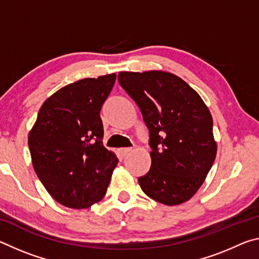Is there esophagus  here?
<instances>
[{"instance_id": "34e87169", "label": "esophagus", "mask_w": 259, "mask_h": 259, "mask_svg": "<svg viewBox=\"0 0 259 259\" xmlns=\"http://www.w3.org/2000/svg\"><path fill=\"white\" fill-rule=\"evenodd\" d=\"M130 152H133V148H120L119 150V153L121 154V156H126L129 154Z\"/></svg>"}]
</instances>
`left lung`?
Listing matches in <instances>:
<instances>
[{
  "label": "left lung",
  "mask_w": 259,
  "mask_h": 259,
  "mask_svg": "<svg viewBox=\"0 0 259 259\" xmlns=\"http://www.w3.org/2000/svg\"><path fill=\"white\" fill-rule=\"evenodd\" d=\"M117 80L138 105L150 130L152 164L138 178L143 192L165 205L186 202L216 159L208 106L192 87L170 72H120Z\"/></svg>",
  "instance_id": "1"
}]
</instances>
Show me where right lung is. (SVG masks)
<instances>
[{
    "mask_svg": "<svg viewBox=\"0 0 259 259\" xmlns=\"http://www.w3.org/2000/svg\"><path fill=\"white\" fill-rule=\"evenodd\" d=\"M115 78L112 73L63 87L43 103L28 134L35 172L52 198L67 208L99 202L119 161L103 145L99 115Z\"/></svg>",
    "mask_w": 259,
    "mask_h": 259,
    "instance_id": "1",
    "label": "right lung"
}]
</instances>
